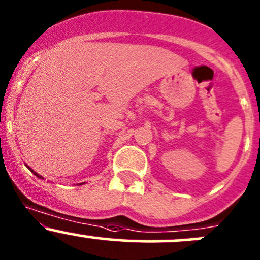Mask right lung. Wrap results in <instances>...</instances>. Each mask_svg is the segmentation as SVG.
<instances>
[{"label": "right lung", "mask_w": 260, "mask_h": 260, "mask_svg": "<svg viewBox=\"0 0 260 260\" xmlns=\"http://www.w3.org/2000/svg\"><path fill=\"white\" fill-rule=\"evenodd\" d=\"M27 167H28V166H27ZM28 169H29V171H31V172H32V173H34V174H35V176H37V177H38V178H42V177H41V176H40V174H38V173H36V172H35V171H34V169H31V168H29V167H28ZM42 179H43V178H42ZM80 184H82V183H80Z\"/></svg>", "instance_id": "add662e5"}]
</instances>
